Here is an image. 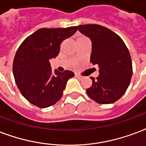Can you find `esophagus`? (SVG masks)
I'll return each instance as SVG.
<instances>
[{
	"instance_id": "obj_1",
	"label": "esophagus",
	"mask_w": 146,
	"mask_h": 146,
	"mask_svg": "<svg viewBox=\"0 0 146 146\" xmlns=\"http://www.w3.org/2000/svg\"><path fill=\"white\" fill-rule=\"evenodd\" d=\"M75 76H76V78H78V79H80V78H82V76L79 75V74H75Z\"/></svg>"
}]
</instances>
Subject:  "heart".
<instances>
[{
    "label": "heart",
    "mask_w": 146,
    "mask_h": 146,
    "mask_svg": "<svg viewBox=\"0 0 146 146\" xmlns=\"http://www.w3.org/2000/svg\"><path fill=\"white\" fill-rule=\"evenodd\" d=\"M84 37V36H81V37H80V38H83Z\"/></svg>",
    "instance_id": "b5f03b06"
}]
</instances>
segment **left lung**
<instances>
[{
  "instance_id": "obj_1",
  "label": "left lung",
  "mask_w": 146,
  "mask_h": 146,
  "mask_svg": "<svg viewBox=\"0 0 146 146\" xmlns=\"http://www.w3.org/2000/svg\"><path fill=\"white\" fill-rule=\"evenodd\" d=\"M92 41L91 63L97 65L100 74L91 77L88 96L100 104H113L126 92L133 73L130 52L119 35L99 24L77 26Z\"/></svg>"
}]
</instances>
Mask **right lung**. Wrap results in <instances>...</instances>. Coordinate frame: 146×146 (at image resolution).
I'll return each mask as SVG.
<instances>
[{
	"instance_id": "add662e5",
	"label": "right lung",
	"mask_w": 146,
	"mask_h": 146,
	"mask_svg": "<svg viewBox=\"0 0 146 146\" xmlns=\"http://www.w3.org/2000/svg\"><path fill=\"white\" fill-rule=\"evenodd\" d=\"M77 27L41 28L20 44L13 66L15 81L23 96L40 108L55 104L74 73L70 70L53 72L50 59L60 52V45L72 36Z\"/></svg>"
}]
</instances>
